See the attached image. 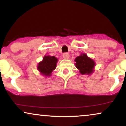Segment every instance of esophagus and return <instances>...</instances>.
Instances as JSON below:
<instances>
[{"mask_svg":"<svg viewBox=\"0 0 126 126\" xmlns=\"http://www.w3.org/2000/svg\"><path fill=\"white\" fill-rule=\"evenodd\" d=\"M63 57H64V59H67L69 58V57H70V55H69V53H63Z\"/></svg>","mask_w":126,"mask_h":126,"instance_id":"1","label":"esophagus"}]
</instances>
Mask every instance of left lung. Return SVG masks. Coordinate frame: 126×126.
<instances>
[{"label":"left lung","mask_w":126,"mask_h":126,"mask_svg":"<svg viewBox=\"0 0 126 126\" xmlns=\"http://www.w3.org/2000/svg\"><path fill=\"white\" fill-rule=\"evenodd\" d=\"M75 66L82 75H90L93 73L95 62L85 53L76 57Z\"/></svg>","instance_id":"8db88e82"}]
</instances>
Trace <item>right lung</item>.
<instances>
[{"label":"right lung","instance_id":"1","mask_svg":"<svg viewBox=\"0 0 126 126\" xmlns=\"http://www.w3.org/2000/svg\"><path fill=\"white\" fill-rule=\"evenodd\" d=\"M58 59L54 56H45L43 60L38 63L37 69L41 75L45 76H50L52 72L56 69Z\"/></svg>","mask_w":126,"mask_h":126}]
</instances>
